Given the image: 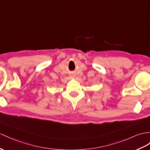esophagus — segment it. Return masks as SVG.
<instances>
[{
  "mask_svg": "<svg viewBox=\"0 0 150 150\" xmlns=\"http://www.w3.org/2000/svg\"><path fill=\"white\" fill-rule=\"evenodd\" d=\"M72 77H74L75 76H74V74H72Z\"/></svg>",
  "mask_w": 150,
  "mask_h": 150,
  "instance_id": "esophagus-1",
  "label": "esophagus"
}]
</instances>
